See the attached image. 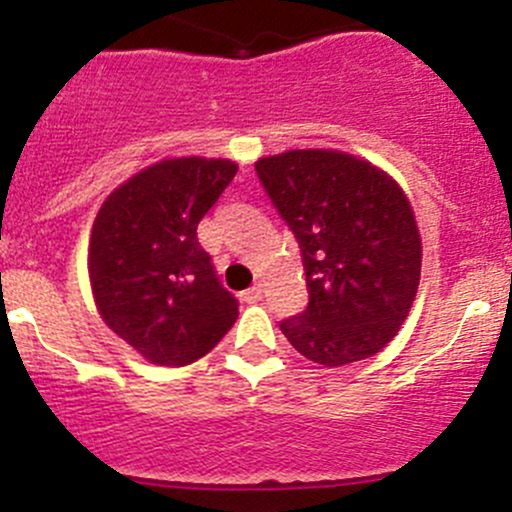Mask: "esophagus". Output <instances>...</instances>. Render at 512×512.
Here are the masks:
<instances>
[{"label":"esophagus","mask_w":512,"mask_h":512,"mask_svg":"<svg viewBox=\"0 0 512 512\" xmlns=\"http://www.w3.org/2000/svg\"><path fill=\"white\" fill-rule=\"evenodd\" d=\"M260 299H262V285H260V282L242 292V302H260Z\"/></svg>","instance_id":"34e87169"}]
</instances>
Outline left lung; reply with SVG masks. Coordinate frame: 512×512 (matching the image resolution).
I'll return each mask as SVG.
<instances>
[{"instance_id": "left-lung-1", "label": "left lung", "mask_w": 512, "mask_h": 512, "mask_svg": "<svg viewBox=\"0 0 512 512\" xmlns=\"http://www.w3.org/2000/svg\"><path fill=\"white\" fill-rule=\"evenodd\" d=\"M257 178L302 252L309 302L280 329L314 364L381 352L414 304L421 237L404 190L339 151H289L255 163Z\"/></svg>"}]
</instances>
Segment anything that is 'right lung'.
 I'll use <instances>...</instances> for the list:
<instances>
[{
	"label": "right lung",
	"instance_id": "obj_1",
	"mask_svg": "<svg viewBox=\"0 0 512 512\" xmlns=\"http://www.w3.org/2000/svg\"><path fill=\"white\" fill-rule=\"evenodd\" d=\"M235 173L237 165L220 158L163 160L98 210L89 247L96 307L151 364H193L235 324V294L220 285L198 242V223Z\"/></svg>",
	"mask_w": 512,
	"mask_h": 512
}]
</instances>
